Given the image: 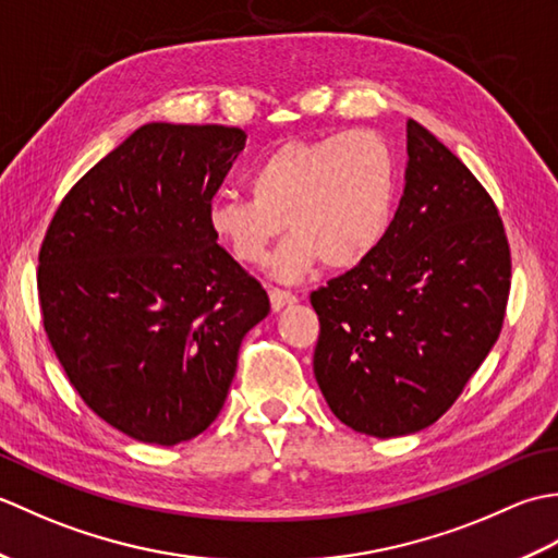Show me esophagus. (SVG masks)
I'll return each instance as SVG.
<instances>
[{"instance_id": "1", "label": "esophagus", "mask_w": 558, "mask_h": 558, "mask_svg": "<svg viewBox=\"0 0 558 558\" xmlns=\"http://www.w3.org/2000/svg\"><path fill=\"white\" fill-rule=\"evenodd\" d=\"M298 302V294H292L290 290H280V288H272L270 290V306L272 310H282L286 304H294Z\"/></svg>"}]
</instances>
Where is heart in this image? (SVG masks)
Returning <instances> with one entry per match:
<instances>
[{"instance_id": "heart-1", "label": "heart", "mask_w": 558, "mask_h": 558, "mask_svg": "<svg viewBox=\"0 0 558 558\" xmlns=\"http://www.w3.org/2000/svg\"><path fill=\"white\" fill-rule=\"evenodd\" d=\"M252 196L220 194L208 230L246 266H260L282 232H294L272 258V272L298 280L318 258L342 270L381 244L396 206V158L369 129L272 148L246 174Z\"/></svg>"}]
</instances>
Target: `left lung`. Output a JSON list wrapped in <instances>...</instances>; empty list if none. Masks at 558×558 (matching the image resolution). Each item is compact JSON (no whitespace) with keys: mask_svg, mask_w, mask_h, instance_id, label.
I'll return each instance as SVG.
<instances>
[{"mask_svg":"<svg viewBox=\"0 0 558 558\" xmlns=\"http://www.w3.org/2000/svg\"><path fill=\"white\" fill-rule=\"evenodd\" d=\"M511 248L492 196L408 122L405 189L374 252L312 292L316 384L336 417L378 438L434 424L501 333Z\"/></svg>","mask_w":558,"mask_h":558,"instance_id":"8db88e82","label":"left lung"}]
</instances>
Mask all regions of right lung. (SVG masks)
<instances>
[{
  "instance_id": "right-lung-1",
  "label": "right lung",
  "mask_w": 558,
  "mask_h": 558,
  "mask_svg": "<svg viewBox=\"0 0 558 558\" xmlns=\"http://www.w3.org/2000/svg\"><path fill=\"white\" fill-rule=\"evenodd\" d=\"M220 124L150 122L71 186L40 246L43 326L83 402L144 444L174 446L222 410L266 290L208 230L244 150Z\"/></svg>"
}]
</instances>
